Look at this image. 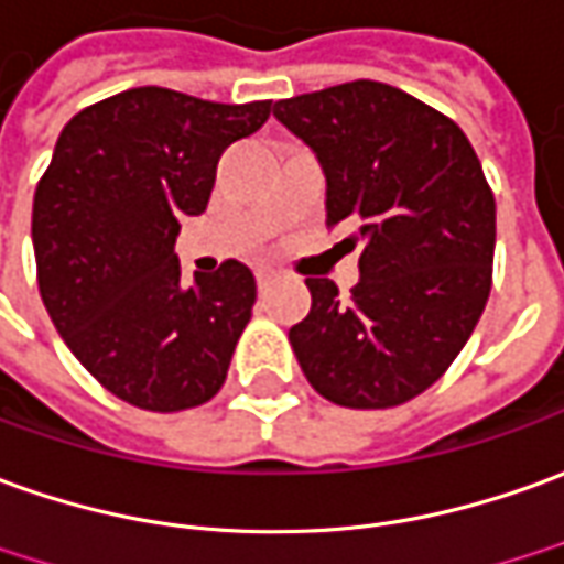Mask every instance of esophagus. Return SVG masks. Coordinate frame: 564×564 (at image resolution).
<instances>
[{
  "label": "esophagus",
  "mask_w": 564,
  "mask_h": 564,
  "mask_svg": "<svg viewBox=\"0 0 564 564\" xmlns=\"http://www.w3.org/2000/svg\"><path fill=\"white\" fill-rule=\"evenodd\" d=\"M258 291L260 294H267V291L273 289V282H275V273L273 270H258Z\"/></svg>",
  "instance_id": "1"
}]
</instances>
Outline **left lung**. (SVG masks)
<instances>
[{"mask_svg": "<svg viewBox=\"0 0 564 564\" xmlns=\"http://www.w3.org/2000/svg\"><path fill=\"white\" fill-rule=\"evenodd\" d=\"M273 116L325 171V224L349 227L359 282L313 304L289 340L313 390L344 408H395L433 387L482 316L495 193L467 134L402 88L356 79L279 100Z\"/></svg>", "mask_w": 564, "mask_h": 564, "instance_id": "left-lung-1", "label": "left lung"}]
</instances>
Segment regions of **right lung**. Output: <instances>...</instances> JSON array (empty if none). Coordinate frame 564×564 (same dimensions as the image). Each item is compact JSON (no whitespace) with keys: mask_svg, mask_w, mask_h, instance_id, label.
Wrapping results in <instances>:
<instances>
[{"mask_svg":"<svg viewBox=\"0 0 564 564\" xmlns=\"http://www.w3.org/2000/svg\"><path fill=\"white\" fill-rule=\"evenodd\" d=\"M270 100L215 104L128 88L69 119L33 196L42 304L85 371L143 411L205 405L224 387L258 285L239 260L181 282L174 239L205 212L217 159Z\"/></svg>","mask_w":564,"mask_h":564,"instance_id":"1","label":"right lung"}]
</instances>
